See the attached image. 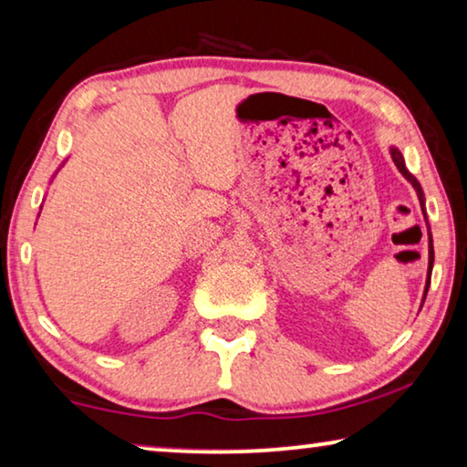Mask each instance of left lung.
I'll list each match as a JSON object with an SVG mask.
<instances>
[{
	"label": "left lung",
	"instance_id": "1",
	"mask_svg": "<svg viewBox=\"0 0 467 467\" xmlns=\"http://www.w3.org/2000/svg\"><path fill=\"white\" fill-rule=\"evenodd\" d=\"M391 155H394V161H396V166H398V171H400L404 177H407L410 183H413V187L417 189V193H419V198H421V187H419V183H417V179L413 177V174H410L409 171H407V166H404V160H402V155L398 153L396 150L391 151ZM431 242V240H430ZM430 259H431V244H430ZM428 286H430V278H428ZM425 293H428V288H425Z\"/></svg>",
	"mask_w": 467,
	"mask_h": 467
}]
</instances>
